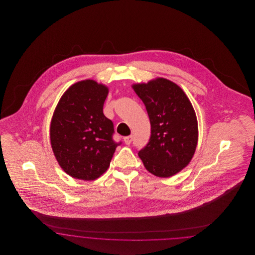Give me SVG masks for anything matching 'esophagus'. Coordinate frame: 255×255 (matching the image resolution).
Masks as SVG:
<instances>
[{"mask_svg":"<svg viewBox=\"0 0 255 255\" xmlns=\"http://www.w3.org/2000/svg\"><path fill=\"white\" fill-rule=\"evenodd\" d=\"M132 140H133V135H128V136H125V137H124V142H125V144H127V145H130L131 142H132Z\"/></svg>","mask_w":255,"mask_h":255,"instance_id":"esophagus-1","label":"esophagus"}]
</instances>
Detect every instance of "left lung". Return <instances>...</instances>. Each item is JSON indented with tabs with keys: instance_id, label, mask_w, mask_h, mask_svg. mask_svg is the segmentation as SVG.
<instances>
[{
	"instance_id": "left-lung-1",
	"label": "left lung",
	"mask_w": 255,
	"mask_h": 255,
	"mask_svg": "<svg viewBox=\"0 0 255 255\" xmlns=\"http://www.w3.org/2000/svg\"><path fill=\"white\" fill-rule=\"evenodd\" d=\"M133 88L151 124L149 141L138 156L153 175L171 177L189 163L196 150L198 123L192 104L179 86L164 78Z\"/></svg>"
}]
</instances>
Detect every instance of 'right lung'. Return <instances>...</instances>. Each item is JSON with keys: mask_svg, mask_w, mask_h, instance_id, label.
<instances>
[{"mask_svg": "<svg viewBox=\"0 0 255 255\" xmlns=\"http://www.w3.org/2000/svg\"><path fill=\"white\" fill-rule=\"evenodd\" d=\"M108 88L94 80L71 86L50 123V143L59 165L75 179L93 181L109 167L116 148L113 122L103 114Z\"/></svg>", "mask_w": 255, "mask_h": 255, "instance_id": "right-lung-1", "label": "right lung"}]
</instances>
